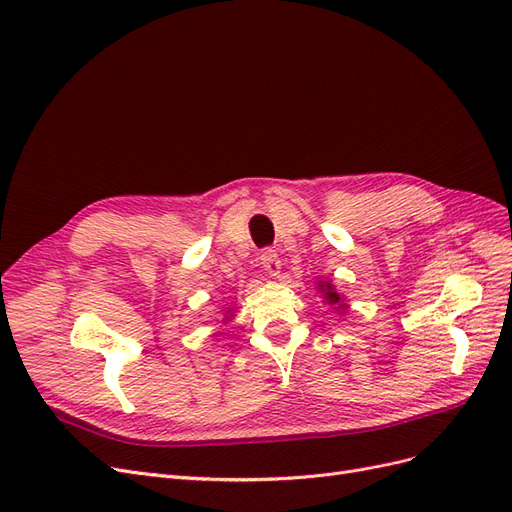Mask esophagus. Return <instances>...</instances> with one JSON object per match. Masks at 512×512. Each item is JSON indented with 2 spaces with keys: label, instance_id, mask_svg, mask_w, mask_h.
Returning <instances> with one entry per match:
<instances>
[{
  "label": "esophagus",
  "instance_id": "esophagus-1",
  "mask_svg": "<svg viewBox=\"0 0 512 512\" xmlns=\"http://www.w3.org/2000/svg\"><path fill=\"white\" fill-rule=\"evenodd\" d=\"M260 265L269 275H280L282 271V260L273 250H265L260 254Z\"/></svg>",
  "mask_w": 512,
  "mask_h": 512
}]
</instances>
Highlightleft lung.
Returning <instances> with one entry per match:
<instances>
[{"mask_svg":"<svg viewBox=\"0 0 512 512\" xmlns=\"http://www.w3.org/2000/svg\"><path fill=\"white\" fill-rule=\"evenodd\" d=\"M318 292L322 294V299H324V303H329L335 312H339V314H344L346 309H348V303H346V299L342 297V294L337 292V288L329 282V280H318Z\"/></svg>","mask_w":512,"mask_h":512,"instance_id":"left-lung-1","label":"left lung"}]
</instances>
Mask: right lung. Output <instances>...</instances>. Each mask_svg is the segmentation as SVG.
Masks as SVG:
<instances>
[{
  "mask_svg": "<svg viewBox=\"0 0 512 512\" xmlns=\"http://www.w3.org/2000/svg\"><path fill=\"white\" fill-rule=\"evenodd\" d=\"M230 316H232V314H230ZM230 316H228V312H226V320H228V318H230Z\"/></svg>",
  "mask_w": 512,
  "mask_h": 512,
  "instance_id": "obj_1",
  "label": "right lung"
}]
</instances>
